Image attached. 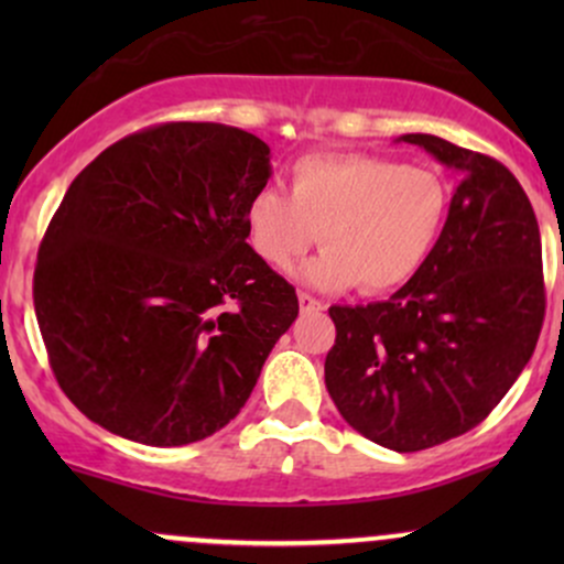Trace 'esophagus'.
I'll return each mask as SVG.
<instances>
[{
    "label": "esophagus",
    "instance_id": "34e87169",
    "mask_svg": "<svg viewBox=\"0 0 564 564\" xmlns=\"http://www.w3.org/2000/svg\"><path fill=\"white\" fill-rule=\"evenodd\" d=\"M300 310L302 313H318V310H323V302L315 300L307 291H300Z\"/></svg>",
    "mask_w": 564,
    "mask_h": 564
}]
</instances>
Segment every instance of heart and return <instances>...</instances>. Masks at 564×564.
<instances>
[{
	"label": "heart",
	"mask_w": 564,
	"mask_h": 564,
	"mask_svg": "<svg viewBox=\"0 0 564 564\" xmlns=\"http://www.w3.org/2000/svg\"><path fill=\"white\" fill-rule=\"evenodd\" d=\"M291 193L264 185L246 204V236L268 268L289 273L321 238L300 278L321 291L368 294L411 281L448 217L437 172L368 153H313L291 166Z\"/></svg>",
	"instance_id": "heart-1"
}]
</instances>
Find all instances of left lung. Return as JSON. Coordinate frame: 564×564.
I'll return each mask as SVG.
<instances>
[{"label":"left lung","instance_id":"8db88e82","mask_svg":"<svg viewBox=\"0 0 564 564\" xmlns=\"http://www.w3.org/2000/svg\"><path fill=\"white\" fill-rule=\"evenodd\" d=\"M456 172L430 260L387 302L328 310L326 390L360 435L398 453L477 426L528 366L546 294L533 206L501 161L403 134Z\"/></svg>","mask_w":564,"mask_h":564}]
</instances>
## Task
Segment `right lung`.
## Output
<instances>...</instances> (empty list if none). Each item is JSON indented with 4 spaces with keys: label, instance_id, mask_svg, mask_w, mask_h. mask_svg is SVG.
<instances>
[{
    "label": "right lung",
    "instance_id": "add662e5",
    "mask_svg": "<svg viewBox=\"0 0 564 564\" xmlns=\"http://www.w3.org/2000/svg\"><path fill=\"white\" fill-rule=\"evenodd\" d=\"M270 148L172 121L113 142L70 183L39 246L34 307L50 366L89 422L187 445L238 416L296 291L246 243Z\"/></svg>",
    "mask_w": 564,
    "mask_h": 564
}]
</instances>
